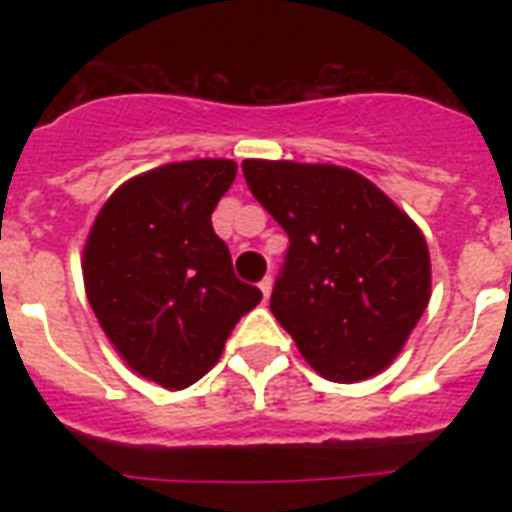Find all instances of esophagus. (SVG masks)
Instances as JSON below:
<instances>
[{"label": "esophagus", "mask_w": 512, "mask_h": 512, "mask_svg": "<svg viewBox=\"0 0 512 512\" xmlns=\"http://www.w3.org/2000/svg\"><path fill=\"white\" fill-rule=\"evenodd\" d=\"M271 289H273V279H271V276H265V279L260 281V292H263L265 300L271 297Z\"/></svg>", "instance_id": "esophagus-1"}]
</instances>
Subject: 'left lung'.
I'll return each instance as SVG.
<instances>
[{"label": "left lung", "instance_id": "8db88e82", "mask_svg": "<svg viewBox=\"0 0 512 512\" xmlns=\"http://www.w3.org/2000/svg\"><path fill=\"white\" fill-rule=\"evenodd\" d=\"M252 196L287 231L271 311L332 382L382 372L430 300V255L412 217L335 164L241 162Z\"/></svg>", "mask_w": 512, "mask_h": 512}]
</instances>
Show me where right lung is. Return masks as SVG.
<instances>
[{
  "instance_id": "obj_1",
  "label": "right lung",
  "mask_w": 512,
  "mask_h": 512,
  "mask_svg": "<svg viewBox=\"0 0 512 512\" xmlns=\"http://www.w3.org/2000/svg\"><path fill=\"white\" fill-rule=\"evenodd\" d=\"M236 177L231 159L164 164L119 185L84 244V289L119 356L183 390L217 364L231 329L263 292L236 279L212 228Z\"/></svg>"
}]
</instances>
